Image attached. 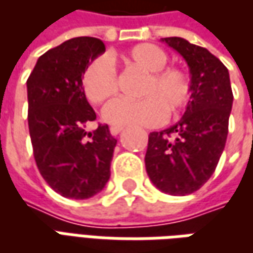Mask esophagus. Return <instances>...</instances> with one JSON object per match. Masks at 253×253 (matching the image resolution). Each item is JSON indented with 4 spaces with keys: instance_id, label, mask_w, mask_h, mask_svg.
Segmentation results:
<instances>
[{
    "instance_id": "obj_1",
    "label": "esophagus",
    "mask_w": 253,
    "mask_h": 253,
    "mask_svg": "<svg viewBox=\"0 0 253 253\" xmlns=\"http://www.w3.org/2000/svg\"><path fill=\"white\" fill-rule=\"evenodd\" d=\"M123 128H125L123 126H111L110 132L112 134V135H114V137H115V135H118L119 132L123 131Z\"/></svg>"
}]
</instances>
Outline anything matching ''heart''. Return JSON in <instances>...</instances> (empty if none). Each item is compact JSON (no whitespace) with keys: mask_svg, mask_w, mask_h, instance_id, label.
<instances>
[{"mask_svg":"<svg viewBox=\"0 0 253 253\" xmlns=\"http://www.w3.org/2000/svg\"><path fill=\"white\" fill-rule=\"evenodd\" d=\"M127 67L146 73L141 94L145 99H116L105 105L103 119L112 126H157L167 116H177L186 110L192 94L188 73L179 66H168V54L153 43H139L121 54ZM84 96L92 104H101L118 90L115 69L108 58L97 57L81 74Z\"/></svg>","mask_w":253,"mask_h":253,"instance_id":"obj_1","label":"heart"}]
</instances>
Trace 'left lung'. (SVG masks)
I'll use <instances>...</instances> for the list:
<instances>
[{
    "label": "left lung",
    "mask_w": 253,
    "mask_h": 253,
    "mask_svg": "<svg viewBox=\"0 0 253 253\" xmlns=\"http://www.w3.org/2000/svg\"><path fill=\"white\" fill-rule=\"evenodd\" d=\"M186 59L192 94L176 125L149 134L145 165L150 180L169 195L192 194L217 168L228 137L233 93L226 66L207 48L183 38H163Z\"/></svg>",
    "instance_id": "obj_1"
}]
</instances>
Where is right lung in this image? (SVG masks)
Here are the masks:
<instances>
[{"mask_svg":"<svg viewBox=\"0 0 253 253\" xmlns=\"http://www.w3.org/2000/svg\"><path fill=\"white\" fill-rule=\"evenodd\" d=\"M104 51L97 38H73L39 57L27 80L36 165L47 184L65 198H92L111 176L116 139L107 125L86 131L96 114L81 88L85 66Z\"/></svg>","mask_w":253,"mask_h":253,"instance_id":"obj_1","label":"right lung"}]
</instances>
